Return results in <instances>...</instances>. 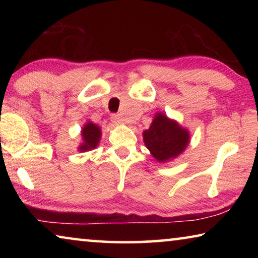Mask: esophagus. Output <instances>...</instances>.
I'll return each instance as SVG.
<instances>
[{
	"mask_svg": "<svg viewBox=\"0 0 258 258\" xmlns=\"http://www.w3.org/2000/svg\"><path fill=\"white\" fill-rule=\"evenodd\" d=\"M111 121H112L113 124L119 125V124H123L124 119L121 118V117H120L119 115H116V113H113V115H111Z\"/></svg>",
	"mask_w": 258,
	"mask_h": 258,
	"instance_id": "esophagus-1",
	"label": "esophagus"
}]
</instances>
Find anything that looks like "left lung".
<instances>
[{
	"label": "left lung",
	"mask_w": 258,
	"mask_h": 258,
	"mask_svg": "<svg viewBox=\"0 0 258 258\" xmlns=\"http://www.w3.org/2000/svg\"><path fill=\"white\" fill-rule=\"evenodd\" d=\"M189 132L164 113H157L150 127L143 132V140L151 155L158 161L174 158L189 143Z\"/></svg>",
	"instance_id": "obj_1"
}]
</instances>
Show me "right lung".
Instances as JSON below:
<instances>
[{
  "mask_svg": "<svg viewBox=\"0 0 258 258\" xmlns=\"http://www.w3.org/2000/svg\"><path fill=\"white\" fill-rule=\"evenodd\" d=\"M83 143L80 147L81 151H86L90 149H94L98 146L101 137V130L99 126L93 123H87L82 130Z\"/></svg>",
  "mask_w": 258,
  "mask_h": 258,
  "instance_id": "add662e5",
  "label": "right lung"
}]
</instances>
